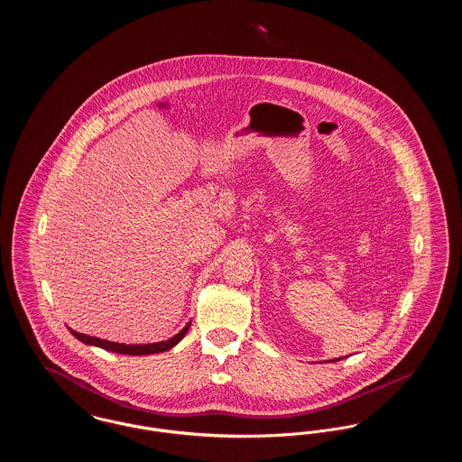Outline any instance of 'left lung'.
I'll return each instance as SVG.
<instances>
[{
	"label": "left lung",
	"mask_w": 462,
	"mask_h": 462,
	"mask_svg": "<svg viewBox=\"0 0 462 462\" xmlns=\"http://www.w3.org/2000/svg\"><path fill=\"white\" fill-rule=\"evenodd\" d=\"M337 360H341V358H337Z\"/></svg>",
	"instance_id": "1"
}]
</instances>
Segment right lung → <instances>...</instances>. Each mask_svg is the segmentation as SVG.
<instances>
[{
	"label": "right lung",
	"mask_w": 462,
	"mask_h": 462,
	"mask_svg": "<svg viewBox=\"0 0 462 462\" xmlns=\"http://www.w3.org/2000/svg\"><path fill=\"white\" fill-rule=\"evenodd\" d=\"M189 328H190V322L180 330L176 336L170 337L168 341H159V343H151V345H125V343H114V341H107V339H100V337H95V336H87V334H81V332H76L72 329H70V332L79 341H83L87 345L98 346V348H104L107 352L123 353V355H152V353L168 352L170 348H173L183 339V336L187 334Z\"/></svg>",
	"instance_id": "obj_1"
}]
</instances>
